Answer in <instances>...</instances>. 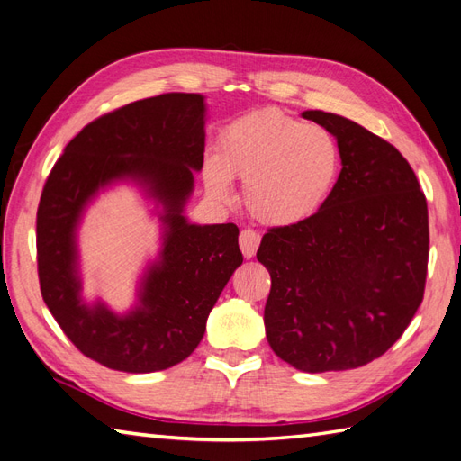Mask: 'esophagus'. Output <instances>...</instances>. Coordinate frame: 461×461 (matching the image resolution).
I'll list each match as a JSON object with an SVG mask.
<instances>
[{
  "label": "esophagus",
  "instance_id": "obj_1",
  "mask_svg": "<svg viewBox=\"0 0 461 461\" xmlns=\"http://www.w3.org/2000/svg\"><path fill=\"white\" fill-rule=\"evenodd\" d=\"M239 244H240V250H242L244 258H252L258 250V246H260V234H258L256 230L244 229L239 237Z\"/></svg>",
  "mask_w": 461,
  "mask_h": 461
}]
</instances>
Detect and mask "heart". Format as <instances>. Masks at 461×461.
<instances>
[{
    "mask_svg": "<svg viewBox=\"0 0 461 461\" xmlns=\"http://www.w3.org/2000/svg\"><path fill=\"white\" fill-rule=\"evenodd\" d=\"M342 174V150L334 134L262 109L234 119L219 134L217 156H207L203 184L217 203L232 199L230 179L244 182L250 215L274 229L297 227L327 205Z\"/></svg>",
    "mask_w": 461,
    "mask_h": 461,
    "instance_id": "obj_1",
    "label": "heart"
}]
</instances>
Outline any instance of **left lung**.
I'll return each mask as SVG.
<instances>
[{"label": "left lung", "instance_id": "left-lung-1", "mask_svg": "<svg viewBox=\"0 0 461 461\" xmlns=\"http://www.w3.org/2000/svg\"><path fill=\"white\" fill-rule=\"evenodd\" d=\"M301 115L339 140L342 174L315 217L264 234L266 336L301 372H342L385 354L422 303L429 207L395 146L340 115Z\"/></svg>", "mask_w": 461, "mask_h": 461}]
</instances>
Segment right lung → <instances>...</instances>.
I'll return each mask as SVG.
<instances>
[{"mask_svg": "<svg viewBox=\"0 0 461 461\" xmlns=\"http://www.w3.org/2000/svg\"><path fill=\"white\" fill-rule=\"evenodd\" d=\"M205 111L199 94H164L111 111L66 144L44 184L37 211L42 299L77 350L117 372L150 374L184 362L242 264L237 224H192L184 215L194 174L203 167ZM117 181L140 185L163 222V250L125 316L83 301L77 254L85 207Z\"/></svg>", "mask_w": 461, "mask_h": 461, "instance_id": "obj_1", "label": "right lung"}]
</instances>
